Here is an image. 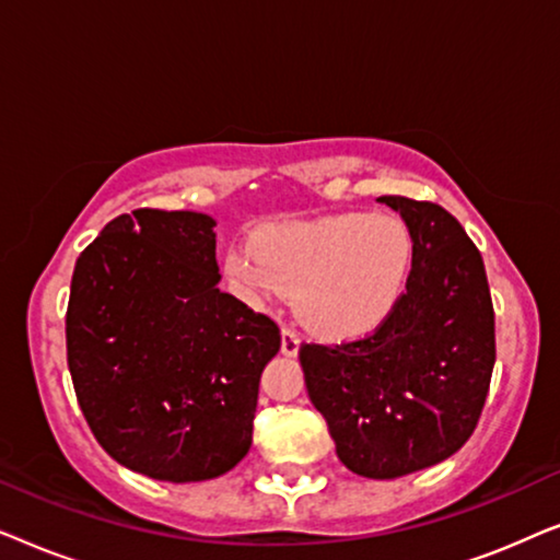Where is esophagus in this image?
Here are the masks:
<instances>
[{
	"label": "esophagus",
	"instance_id": "1",
	"mask_svg": "<svg viewBox=\"0 0 560 560\" xmlns=\"http://www.w3.org/2000/svg\"><path fill=\"white\" fill-rule=\"evenodd\" d=\"M280 349H282V354H285V357H295L298 354V349H301V336H298L295 328H290V326L282 328Z\"/></svg>",
	"mask_w": 560,
	"mask_h": 560
}]
</instances>
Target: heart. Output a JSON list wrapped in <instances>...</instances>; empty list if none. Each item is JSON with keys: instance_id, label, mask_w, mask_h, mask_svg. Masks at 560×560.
Returning a JSON list of instances; mask_svg holds the SVG:
<instances>
[{"instance_id": "b5f03b06", "label": "heart", "mask_w": 560, "mask_h": 560, "mask_svg": "<svg viewBox=\"0 0 560 560\" xmlns=\"http://www.w3.org/2000/svg\"><path fill=\"white\" fill-rule=\"evenodd\" d=\"M412 262V236L397 217L341 213L265 226L252 249L226 255V275L252 298L298 295V308L328 336H354L385 320Z\"/></svg>"}]
</instances>
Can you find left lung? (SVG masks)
Segmentation results:
<instances>
[{
	"label": "left lung",
	"mask_w": 560,
	"mask_h": 560,
	"mask_svg": "<svg viewBox=\"0 0 560 560\" xmlns=\"http://www.w3.org/2000/svg\"><path fill=\"white\" fill-rule=\"evenodd\" d=\"M380 201L412 236L405 290L362 339L303 343L301 366L341 464L397 479L456 454L477 428L497 357L494 308L477 244L443 206Z\"/></svg>",
	"instance_id": "obj_1"
}]
</instances>
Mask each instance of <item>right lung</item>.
<instances>
[{"label":"right lung","mask_w":560,"mask_h":560,"mask_svg":"<svg viewBox=\"0 0 560 560\" xmlns=\"http://www.w3.org/2000/svg\"><path fill=\"white\" fill-rule=\"evenodd\" d=\"M217 221L121 213L75 259L68 370L114 462L160 481H203L252 446L259 374L280 328L219 290Z\"/></svg>","instance_id":"obj_1"}]
</instances>
